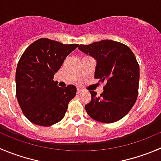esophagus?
<instances>
[{
    "instance_id": "esophagus-1",
    "label": "esophagus",
    "mask_w": 161,
    "mask_h": 161,
    "mask_svg": "<svg viewBox=\"0 0 161 161\" xmlns=\"http://www.w3.org/2000/svg\"><path fill=\"white\" fill-rule=\"evenodd\" d=\"M82 92V90L81 89H77V93H80Z\"/></svg>"
}]
</instances>
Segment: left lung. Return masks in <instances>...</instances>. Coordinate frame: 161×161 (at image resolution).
I'll return each instance as SVG.
<instances>
[{"label": "left lung", "instance_id": "obj_1", "mask_svg": "<svg viewBox=\"0 0 161 161\" xmlns=\"http://www.w3.org/2000/svg\"><path fill=\"white\" fill-rule=\"evenodd\" d=\"M79 49L97 60L94 78L105 83L100 97L90 90L91 101L85 105L87 114L105 124L121 119L138 97L140 71L135 54L128 46L112 40L79 45Z\"/></svg>", "mask_w": 161, "mask_h": 161}]
</instances>
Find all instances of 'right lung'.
I'll use <instances>...</instances> for the list:
<instances>
[{
    "mask_svg": "<svg viewBox=\"0 0 161 161\" xmlns=\"http://www.w3.org/2000/svg\"><path fill=\"white\" fill-rule=\"evenodd\" d=\"M78 46L40 38L20 57L15 72L16 97L23 113L33 124L49 127L64 117L76 87H59L53 77Z\"/></svg>",
    "mask_w": 161,
    "mask_h": 161,
    "instance_id": "obj_1",
    "label": "right lung"
}]
</instances>
